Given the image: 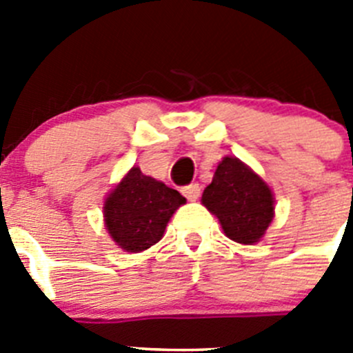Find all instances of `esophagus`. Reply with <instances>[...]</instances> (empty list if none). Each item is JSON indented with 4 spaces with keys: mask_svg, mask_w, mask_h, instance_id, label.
Masks as SVG:
<instances>
[{
    "mask_svg": "<svg viewBox=\"0 0 353 353\" xmlns=\"http://www.w3.org/2000/svg\"><path fill=\"white\" fill-rule=\"evenodd\" d=\"M182 194L189 201H196L199 198V194H201V187H199V183H189V185H185L182 189Z\"/></svg>",
    "mask_w": 353,
    "mask_h": 353,
    "instance_id": "obj_1",
    "label": "esophagus"
}]
</instances>
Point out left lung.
Listing matches in <instances>:
<instances>
[{
  "label": "left lung",
  "instance_id": "obj_1",
  "mask_svg": "<svg viewBox=\"0 0 353 353\" xmlns=\"http://www.w3.org/2000/svg\"><path fill=\"white\" fill-rule=\"evenodd\" d=\"M201 201L217 215L226 236L239 244L258 242L274 217L269 185L236 157L219 162Z\"/></svg>",
  "mask_w": 353,
  "mask_h": 353
}]
</instances>
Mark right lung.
Masks as SVG:
<instances>
[{"mask_svg":"<svg viewBox=\"0 0 353 353\" xmlns=\"http://www.w3.org/2000/svg\"><path fill=\"white\" fill-rule=\"evenodd\" d=\"M183 203L179 191L132 168L105 199V228L127 252L145 251L162 239L168 221Z\"/></svg>","mask_w":353,"mask_h":353,"instance_id":"add662e5","label":"right lung"}]
</instances>
